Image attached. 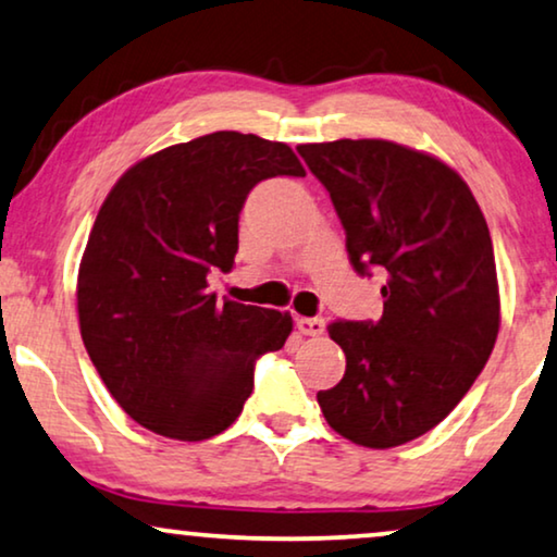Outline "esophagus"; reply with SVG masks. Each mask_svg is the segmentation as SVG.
Listing matches in <instances>:
<instances>
[{
	"instance_id": "esophagus-1",
	"label": "esophagus",
	"mask_w": 557,
	"mask_h": 557,
	"mask_svg": "<svg viewBox=\"0 0 557 557\" xmlns=\"http://www.w3.org/2000/svg\"><path fill=\"white\" fill-rule=\"evenodd\" d=\"M296 326H299L301 334H307V337H319V334H324V319L322 317H299L296 319Z\"/></svg>"
}]
</instances>
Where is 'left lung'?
<instances>
[{
  "label": "left lung",
  "instance_id": "left-lung-1",
  "mask_svg": "<svg viewBox=\"0 0 557 557\" xmlns=\"http://www.w3.org/2000/svg\"><path fill=\"white\" fill-rule=\"evenodd\" d=\"M296 151L332 197L355 271L385 276L380 322L326 326L347 370L319 408L352 444H408L459 406L497 342L490 227L459 172L425 151L385 139Z\"/></svg>",
  "mask_w": 557,
  "mask_h": 557
}]
</instances>
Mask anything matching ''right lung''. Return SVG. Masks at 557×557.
I'll use <instances>...</instances> for the list:
<instances>
[{"instance_id":"right-lung-1","label":"right lung","mask_w":557,"mask_h":557,"mask_svg":"<svg viewBox=\"0 0 557 557\" xmlns=\"http://www.w3.org/2000/svg\"><path fill=\"white\" fill-rule=\"evenodd\" d=\"M304 177L292 147L215 132L121 174L78 269V322L90 362L144 429L205 441L240 416L256 360L292 334V314L208 292L238 253V218L261 180Z\"/></svg>"}]
</instances>
